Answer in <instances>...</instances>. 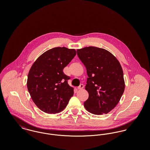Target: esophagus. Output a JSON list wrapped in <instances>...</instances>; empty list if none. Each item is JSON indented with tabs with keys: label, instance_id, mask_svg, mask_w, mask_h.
<instances>
[{
	"label": "esophagus",
	"instance_id": "34e87169",
	"mask_svg": "<svg viewBox=\"0 0 150 150\" xmlns=\"http://www.w3.org/2000/svg\"><path fill=\"white\" fill-rule=\"evenodd\" d=\"M83 88H84V85H83V84H80V85L78 87V89H83Z\"/></svg>",
	"mask_w": 150,
	"mask_h": 150
}]
</instances>
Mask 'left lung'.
Masks as SVG:
<instances>
[{
	"label": "left lung",
	"instance_id": "left-lung-1",
	"mask_svg": "<svg viewBox=\"0 0 150 150\" xmlns=\"http://www.w3.org/2000/svg\"><path fill=\"white\" fill-rule=\"evenodd\" d=\"M77 54L86 66L88 76L86 90L89 97L84 107L93 114L108 113L117 105L124 92L121 64L111 53L98 47L77 50Z\"/></svg>",
	"mask_w": 150,
	"mask_h": 150
}]
</instances>
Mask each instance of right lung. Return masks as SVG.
Masks as SVG:
<instances>
[{
	"instance_id": "right-lung-1",
	"label": "right lung",
	"mask_w": 150,
	"mask_h": 150,
	"mask_svg": "<svg viewBox=\"0 0 150 150\" xmlns=\"http://www.w3.org/2000/svg\"><path fill=\"white\" fill-rule=\"evenodd\" d=\"M76 52L74 49L56 47L37 58L29 72L27 86L30 96L40 110L56 114L64 110L74 95L63 70Z\"/></svg>"
}]
</instances>
